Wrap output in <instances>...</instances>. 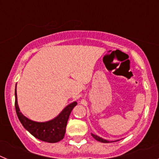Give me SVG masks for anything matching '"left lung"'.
<instances>
[{
  "mask_svg": "<svg viewBox=\"0 0 159 159\" xmlns=\"http://www.w3.org/2000/svg\"><path fill=\"white\" fill-rule=\"evenodd\" d=\"M92 137L95 139H96L97 141L99 142H101V143H110V141H108V140H106V139H102V138L99 137V136L95 135V134H92ZM116 141H119V140H116Z\"/></svg>",
  "mask_w": 159,
  "mask_h": 159,
  "instance_id": "1",
  "label": "left lung"
}]
</instances>
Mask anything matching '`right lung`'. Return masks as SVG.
Returning <instances> with one entry per match:
<instances>
[{
	"label": "right lung",
	"mask_w": 159,
	"mask_h": 159,
	"mask_svg": "<svg viewBox=\"0 0 159 159\" xmlns=\"http://www.w3.org/2000/svg\"><path fill=\"white\" fill-rule=\"evenodd\" d=\"M77 102H73L67 105L62 111L59 114L56 118L47 122H35L25 117L20 112L17 104V95H16V84L15 90V108L17 117L20 122L23 125L31 134L38 139L47 143H57L62 140L64 137L67 127V120L69 118L70 114L76 106Z\"/></svg>",
	"instance_id": "add662e5"
}]
</instances>
